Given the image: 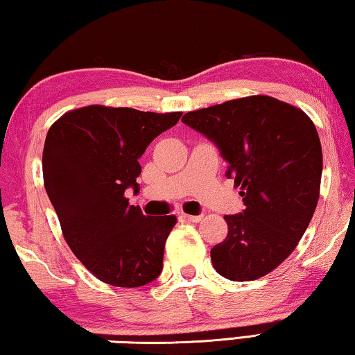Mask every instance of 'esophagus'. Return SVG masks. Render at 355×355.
I'll return each mask as SVG.
<instances>
[{
	"label": "esophagus",
	"mask_w": 355,
	"mask_h": 355,
	"mask_svg": "<svg viewBox=\"0 0 355 355\" xmlns=\"http://www.w3.org/2000/svg\"><path fill=\"white\" fill-rule=\"evenodd\" d=\"M182 218L187 221H193V223H198V221L202 220V215H188V214H182Z\"/></svg>",
	"instance_id": "esophagus-1"
}]
</instances>
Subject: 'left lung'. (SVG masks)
Here are the masks:
<instances>
[{
	"mask_svg": "<svg viewBox=\"0 0 355 355\" xmlns=\"http://www.w3.org/2000/svg\"><path fill=\"white\" fill-rule=\"evenodd\" d=\"M182 121L216 145L245 205L225 216L228 236L210 250L211 264L234 282L266 276L298 245L319 200L322 146L314 123L268 95L189 111Z\"/></svg>",
	"mask_w": 355,
	"mask_h": 355,
	"instance_id": "obj_1",
	"label": "left lung"
}]
</instances>
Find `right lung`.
<instances>
[{"label":"right lung","instance_id":"obj_1","mask_svg":"<svg viewBox=\"0 0 355 355\" xmlns=\"http://www.w3.org/2000/svg\"><path fill=\"white\" fill-rule=\"evenodd\" d=\"M182 113L91 105L51 125L42 151L46 193L63 237L95 277L114 287H141L162 271L164 245L177 218L129 205L140 191L139 159Z\"/></svg>","mask_w":355,"mask_h":355}]
</instances>
